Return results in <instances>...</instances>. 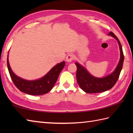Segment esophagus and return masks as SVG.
I'll return each mask as SVG.
<instances>
[{"label": "esophagus", "instance_id": "1", "mask_svg": "<svg viewBox=\"0 0 133 133\" xmlns=\"http://www.w3.org/2000/svg\"><path fill=\"white\" fill-rule=\"evenodd\" d=\"M73 59H74V56H73L72 54H69L66 56V60L67 62H71L72 61Z\"/></svg>", "mask_w": 133, "mask_h": 133}]
</instances>
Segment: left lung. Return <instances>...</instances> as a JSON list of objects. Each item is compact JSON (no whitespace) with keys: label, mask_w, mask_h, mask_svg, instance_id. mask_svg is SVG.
I'll return each mask as SVG.
<instances>
[{"label":"left lung","mask_w":133,"mask_h":133,"mask_svg":"<svg viewBox=\"0 0 133 133\" xmlns=\"http://www.w3.org/2000/svg\"><path fill=\"white\" fill-rule=\"evenodd\" d=\"M109 35L116 39L119 46L120 60L116 69L111 74L104 78H97L91 75L84 67L78 63H75L77 67V81L78 85L84 92L87 93H98L107 91L113 87L116 83L121 70L122 69L124 55L122 47L119 39L112 32H110Z\"/></svg>","instance_id":"1"}]
</instances>
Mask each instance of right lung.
<instances>
[{"mask_svg":"<svg viewBox=\"0 0 133 133\" xmlns=\"http://www.w3.org/2000/svg\"><path fill=\"white\" fill-rule=\"evenodd\" d=\"M7 62L8 71L15 86L21 91L32 95H43L49 92L54 86L59 74L65 66V62H62L53 67L42 78L35 81H28L14 74L10 67L8 58Z\"/></svg>","mask_w":133,"mask_h":133,"instance_id":"obj_1","label":"right lung"}]
</instances>
